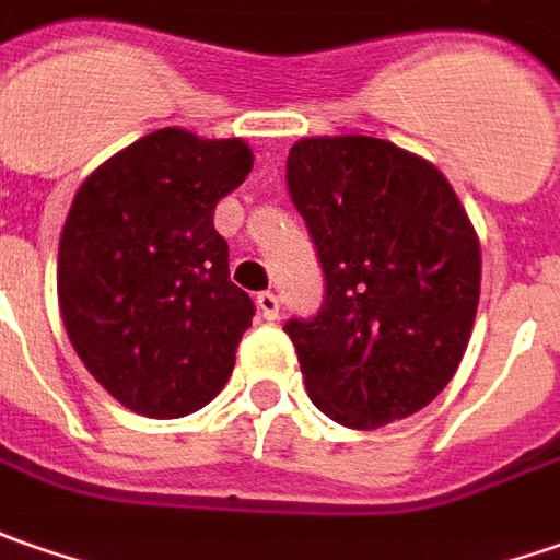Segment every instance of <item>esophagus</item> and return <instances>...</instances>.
<instances>
[{"label": "esophagus", "mask_w": 560, "mask_h": 560, "mask_svg": "<svg viewBox=\"0 0 560 560\" xmlns=\"http://www.w3.org/2000/svg\"><path fill=\"white\" fill-rule=\"evenodd\" d=\"M279 306L281 300L272 294V291H262V294H257V310H260V316L266 318V322H276L279 318Z\"/></svg>", "instance_id": "obj_1"}]
</instances>
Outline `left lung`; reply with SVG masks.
Here are the masks:
<instances>
[{
	"label": "left lung",
	"mask_w": 560,
	"mask_h": 560,
	"mask_svg": "<svg viewBox=\"0 0 560 560\" xmlns=\"http://www.w3.org/2000/svg\"><path fill=\"white\" fill-rule=\"evenodd\" d=\"M284 179L325 276L316 316L284 322L310 399L357 431L424 409L480 300V244L453 185L372 136L300 139Z\"/></svg>",
	"instance_id": "obj_1"
}]
</instances>
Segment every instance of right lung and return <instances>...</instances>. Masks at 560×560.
Returning <instances> with one entry per match:
<instances>
[{
  "mask_svg": "<svg viewBox=\"0 0 560 560\" xmlns=\"http://www.w3.org/2000/svg\"><path fill=\"white\" fill-rule=\"evenodd\" d=\"M250 166L242 139L166 126L98 166L70 203L61 318L92 377L132 412H198L235 369L257 306L229 281L213 210Z\"/></svg>",
  "mask_w": 560,
  "mask_h": 560,
  "instance_id": "add662e5",
  "label": "right lung"
}]
</instances>
